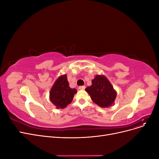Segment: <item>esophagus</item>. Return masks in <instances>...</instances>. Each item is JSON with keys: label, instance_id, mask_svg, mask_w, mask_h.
I'll return each mask as SVG.
<instances>
[{"label": "esophagus", "instance_id": "esophagus-1", "mask_svg": "<svg viewBox=\"0 0 159 159\" xmlns=\"http://www.w3.org/2000/svg\"><path fill=\"white\" fill-rule=\"evenodd\" d=\"M85 85H81V86H80V87H79L80 89H85Z\"/></svg>", "mask_w": 159, "mask_h": 159}]
</instances>
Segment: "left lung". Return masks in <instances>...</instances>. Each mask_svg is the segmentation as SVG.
Here are the masks:
<instances>
[{
	"label": "left lung",
	"instance_id": "1",
	"mask_svg": "<svg viewBox=\"0 0 159 159\" xmlns=\"http://www.w3.org/2000/svg\"><path fill=\"white\" fill-rule=\"evenodd\" d=\"M93 102L99 107H107L116 98V91L104 75H98L92 80V85L85 88Z\"/></svg>",
	"mask_w": 159,
	"mask_h": 159
}]
</instances>
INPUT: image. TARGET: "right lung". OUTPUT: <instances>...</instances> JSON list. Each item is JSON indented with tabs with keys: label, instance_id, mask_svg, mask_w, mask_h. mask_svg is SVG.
I'll return each mask as SVG.
<instances>
[{
	"label": "right lung",
	"instance_id": "add662e5",
	"mask_svg": "<svg viewBox=\"0 0 159 159\" xmlns=\"http://www.w3.org/2000/svg\"><path fill=\"white\" fill-rule=\"evenodd\" d=\"M77 90L69 86L67 75H63L57 79L50 90V99L57 108L64 109L73 100Z\"/></svg>",
	"mask_w": 159,
	"mask_h": 159
}]
</instances>
